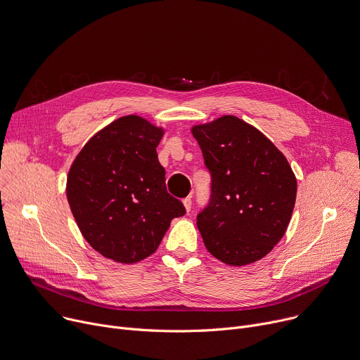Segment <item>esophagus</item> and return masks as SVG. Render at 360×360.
I'll return each instance as SVG.
<instances>
[{
	"label": "esophagus",
	"instance_id": "1",
	"mask_svg": "<svg viewBox=\"0 0 360 360\" xmlns=\"http://www.w3.org/2000/svg\"><path fill=\"white\" fill-rule=\"evenodd\" d=\"M182 204H184V207H185L186 212H189V211H191V207H192V201H191V197H186V198L182 201Z\"/></svg>",
	"mask_w": 360,
	"mask_h": 360
}]
</instances>
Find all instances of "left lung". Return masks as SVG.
Segmentation results:
<instances>
[{
	"mask_svg": "<svg viewBox=\"0 0 360 360\" xmlns=\"http://www.w3.org/2000/svg\"><path fill=\"white\" fill-rule=\"evenodd\" d=\"M211 174V200L197 225L207 250L228 266L266 257L283 238L297 179L259 130L231 115L191 127Z\"/></svg>",
	"mask_w": 360,
	"mask_h": 360,
	"instance_id": "1",
	"label": "left lung"
}]
</instances>
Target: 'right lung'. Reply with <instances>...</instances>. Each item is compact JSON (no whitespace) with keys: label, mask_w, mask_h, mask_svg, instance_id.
<instances>
[{"label":"right lung","mask_w":360,"mask_h":360,"mask_svg":"<svg viewBox=\"0 0 360 360\" xmlns=\"http://www.w3.org/2000/svg\"><path fill=\"white\" fill-rule=\"evenodd\" d=\"M163 134L141 116L119 117L89 139L69 169L66 195L82 236L116 263L153 254L171 221L185 214L158 160Z\"/></svg>","instance_id":"obj_1"}]
</instances>
